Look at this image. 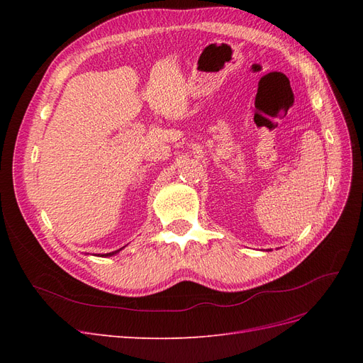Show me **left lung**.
<instances>
[{"instance_id": "1", "label": "left lung", "mask_w": 363, "mask_h": 363, "mask_svg": "<svg viewBox=\"0 0 363 363\" xmlns=\"http://www.w3.org/2000/svg\"><path fill=\"white\" fill-rule=\"evenodd\" d=\"M267 251H269V250H267Z\"/></svg>"}]
</instances>
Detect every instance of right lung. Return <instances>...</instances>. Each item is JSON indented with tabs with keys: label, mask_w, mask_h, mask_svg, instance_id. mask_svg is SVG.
<instances>
[{
	"label": "right lung",
	"mask_w": 363,
	"mask_h": 363,
	"mask_svg": "<svg viewBox=\"0 0 363 363\" xmlns=\"http://www.w3.org/2000/svg\"><path fill=\"white\" fill-rule=\"evenodd\" d=\"M124 248V247H123ZM123 248H119V250H116V251H112V252H106V255H98V256H100V257H111V256H115V255H118V252L121 251V250H123Z\"/></svg>",
	"instance_id": "1"
}]
</instances>
